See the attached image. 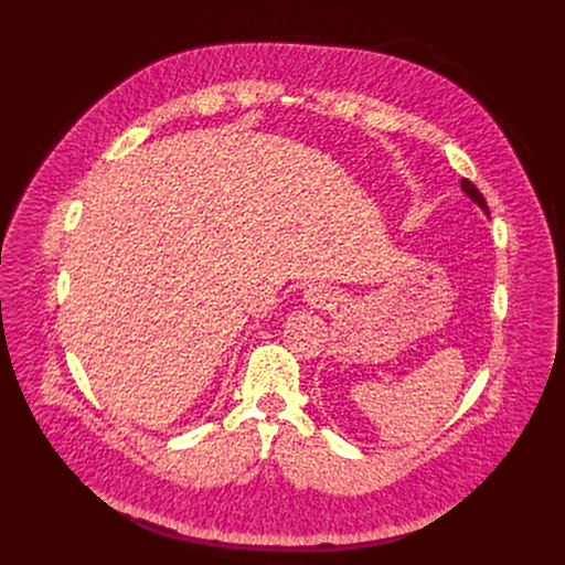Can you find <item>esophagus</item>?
Listing matches in <instances>:
<instances>
[{
  "label": "esophagus",
  "mask_w": 565,
  "mask_h": 565,
  "mask_svg": "<svg viewBox=\"0 0 565 565\" xmlns=\"http://www.w3.org/2000/svg\"><path fill=\"white\" fill-rule=\"evenodd\" d=\"M303 297L310 306H317V308H324V306H329V301H333L329 288H324V286H308L303 290Z\"/></svg>",
  "instance_id": "1"
}]
</instances>
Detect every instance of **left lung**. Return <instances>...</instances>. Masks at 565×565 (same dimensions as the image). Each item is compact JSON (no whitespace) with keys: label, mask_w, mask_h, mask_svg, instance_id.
<instances>
[{"label":"left lung","mask_w":565,"mask_h":565,"mask_svg":"<svg viewBox=\"0 0 565 565\" xmlns=\"http://www.w3.org/2000/svg\"><path fill=\"white\" fill-rule=\"evenodd\" d=\"M460 188H462V192L482 210V212H486V214H490V207H488V203H486V199H482V194L476 190V185L473 183H469L467 179H462L460 181Z\"/></svg>","instance_id":"left-lung-1"}]
</instances>
